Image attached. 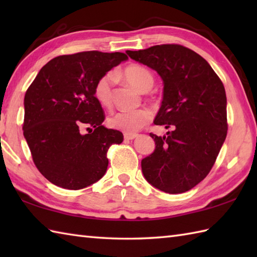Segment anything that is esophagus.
I'll list each match as a JSON object with an SVG mask.
<instances>
[{
    "label": "esophagus",
    "mask_w": 257,
    "mask_h": 257,
    "mask_svg": "<svg viewBox=\"0 0 257 257\" xmlns=\"http://www.w3.org/2000/svg\"><path fill=\"white\" fill-rule=\"evenodd\" d=\"M123 137L125 140H133L135 138H137L138 135L137 134H124Z\"/></svg>",
    "instance_id": "obj_1"
}]
</instances>
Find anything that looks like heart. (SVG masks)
Here are the masks:
<instances>
[{"label":"heart","mask_w":257,"mask_h":257,"mask_svg":"<svg viewBox=\"0 0 257 257\" xmlns=\"http://www.w3.org/2000/svg\"><path fill=\"white\" fill-rule=\"evenodd\" d=\"M119 76L127 80L139 91L149 90L155 83V77L150 70L139 64H130L125 66ZM94 97L102 107L111 105V76L103 75L97 80L94 87ZM151 120V112L146 108L130 111H118L108 118L110 127L121 130L124 134L137 133Z\"/></svg>","instance_id":"1"}]
</instances>
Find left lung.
I'll return each mask as SVG.
<instances>
[{
  "label": "left lung",
  "mask_w": 257,
  "mask_h": 257,
  "mask_svg": "<svg viewBox=\"0 0 257 257\" xmlns=\"http://www.w3.org/2000/svg\"><path fill=\"white\" fill-rule=\"evenodd\" d=\"M127 54L160 75L163 98L154 122L171 129L163 137L150 134L156 149L141 160L144 176L166 193L187 192L209 174L226 138L224 86L203 57L181 45Z\"/></svg>",
  "instance_id": "left-lung-1"
}]
</instances>
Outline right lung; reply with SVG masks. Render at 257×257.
<instances>
[{
	"label": "right lung",
	"instance_id": "add662e5",
	"mask_svg": "<svg viewBox=\"0 0 257 257\" xmlns=\"http://www.w3.org/2000/svg\"><path fill=\"white\" fill-rule=\"evenodd\" d=\"M127 59L123 53L97 51L57 56L26 90L23 134L38 171L53 184L79 190L106 173L109 147L121 144L123 136L102 125L94 87ZM84 127L91 132L81 134Z\"/></svg>",
	"mask_w": 257,
	"mask_h": 257
}]
</instances>
